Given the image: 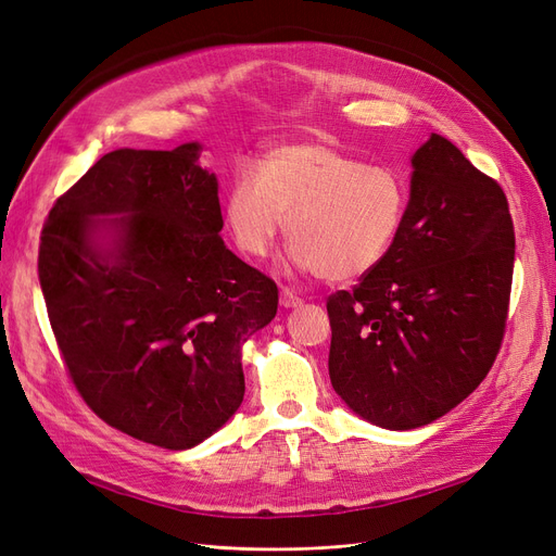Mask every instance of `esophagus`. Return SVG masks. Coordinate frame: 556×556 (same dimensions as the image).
<instances>
[{
  "label": "esophagus",
  "instance_id": "obj_1",
  "mask_svg": "<svg viewBox=\"0 0 556 556\" xmlns=\"http://www.w3.org/2000/svg\"><path fill=\"white\" fill-rule=\"evenodd\" d=\"M301 303H303L301 296H296L292 290L282 287V290H280V305H282V308H299Z\"/></svg>",
  "mask_w": 556,
  "mask_h": 556
}]
</instances>
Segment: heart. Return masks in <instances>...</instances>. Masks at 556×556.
Segmentation results:
<instances>
[{
	"label": "heart",
	"instance_id": "heart-1",
	"mask_svg": "<svg viewBox=\"0 0 556 556\" xmlns=\"http://www.w3.org/2000/svg\"><path fill=\"white\" fill-rule=\"evenodd\" d=\"M405 214L407 188L393 169L321 142L274 149L260 172L237 175L225 198V225L241 253L269 255L287 216L292 264L331 282L375 271Z\"/></svg>",
	"mask_w": 556,
	"mask_h": 556
}]
</instances>
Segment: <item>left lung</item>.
<instances>
[{
    "label": "left lung",
    "instance_id": "8db88e82",
    "mask_svg": "<svg viewBox=\"0 0 556 556\" xmlns=\"http://www.w3.org/2000/svg\"><path fill=\"white\" fill-rule=\"evenodd\" d=\"M405 223L375 271L327 301L329 375L354 414L428 426L476 391L500 354L515 260L502 186L432 132L412 156Z\"/></svg>",
    "mask_w": 556,
    "mask_h": 556
}]
</instances>
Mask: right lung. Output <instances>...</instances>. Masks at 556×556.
<instances>
[{
	"label": "right lung",
	"instance_id": "add662e5",
	"mask_svg": "<svg viewBox=\"0 0 556 556\" xmlns=\"http://www.w3.org/2000/svg\"><path fill=\"white\" fill-rule=\"evenodd\" d=\"M200 142L117 149L50 208L38 280L66 370L96 416L140 442L193 448L239 409L241 348L278 287L220 239Z\"/></svg>",
	"mask_w": 556,
	"mask_h": 556
}]
</instances>
